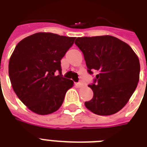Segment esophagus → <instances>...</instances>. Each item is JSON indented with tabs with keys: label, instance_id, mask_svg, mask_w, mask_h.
I'll return each instance as SVG.
<instances>
[{
	"label": "esophagus",
	"instance_id": "obj_1",
	"mask_svg": "<svg viewBox=\"0 0 147 147\" xmlns=\"http://www.w3.org/2000/svg\"><path fill=\"white\" fill-rule=\"evenodd\" d=\"M76 85H77V86H78V87H82L83 86V82H78L77 83V84H76Z\"/></svg>",
	"mask_w": 147,
	"mask_h": 147
}]
</instances>
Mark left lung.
<instances>
[{"label":"left lung","instance_id":"left-lung-1","mask_svg":"<svg viewBox=\"0 0 147 147\" xmlns=\"http://www.w3.org/2000/svg\"><path fill=\"white\" fill-rule=\"evenodd\" d=\"M82 52L88 71L98 74L89 86L92 100L85 103L98 115H111L121 110L132 96L140 78L139 59L132 48L112 36L78 37L75 41Z\"/></svg>","mask_w":147,"mask_h":147}]
</instances>
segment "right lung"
I'll use <instances>...</instances> for the list:
<instances>
[{
    "label": "right lung",
    "mask_w": 147,
    "mask_h": 147,
    "mask_svg": "<svg viewBox=\"0 0 147 147\" xmlns=\"http://www.w3.org/2000/svg\"><path fill=\"white\" fill-rule=\"evenodd\" d=\"M75 40L52 33H36L15 47L9 61L10 82L20 100L36 114L56 111L73 86L72 81L62 77L61 59Z\"/></svg>",
    "instance_id": "add662e5"
}]
</instances>
